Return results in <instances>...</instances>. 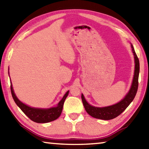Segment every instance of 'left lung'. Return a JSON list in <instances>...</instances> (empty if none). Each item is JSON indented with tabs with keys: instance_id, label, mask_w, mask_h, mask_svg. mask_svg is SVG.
I'll return each instance as SVG.
<instances>
[{
	"instance_id": "1",
	"label": "left lung",
	"mask_w": 149,
	"mask_h": 149,
	"mask_svg": "<svg viewBox=\"0 0 149 149\" xmlns=\"http://www.w3.org/2000/svg\"><path fill=\"white\" fill-rule=\"evenodd\" d=\"M131 48H132V52L134 55V58H135V72H134L133 79L131 88L123 100L112 106L103 107V108H97V107H94L90 105L85 100L83 94L81 95L82 101L85 109L87 113L93 118L104 119V120H109V119L116 118V117L120 115L123 111H125V109L133 100L138 89V80L140 67L139 60L136 56L132 45H131Z\"/></svg>"
}]
</instances>
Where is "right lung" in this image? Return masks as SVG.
Instances as JSON below:
<instances>
[{
    "label": "right lung",
    "instance_id": "1",
    "mask_svg": "<svg viewBox=\"0 0 149 149\" xmlns=\"http://www.w3.org/2000/svg\"><path fill=\"white\" fill-rule=\"evenodd\" d=\"M10 90L12 96H13L14 100L17 106L21 109V110L31 121L39 123H48L50 122V121H54L61 116L63 110V104H64L66 97H67L69 92V91H67L66 92V94L63 97L61 100L58 102L57 107H53V108L48 109H41L31 108V107L27 106V105L23 104L22 102L19 101L18 97H16L15 94H14L12 83H10Z\"/></svg>",
    "mask_w": 149,
    "mask_h": 149
}]
</instances>
